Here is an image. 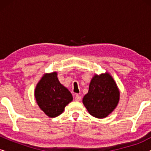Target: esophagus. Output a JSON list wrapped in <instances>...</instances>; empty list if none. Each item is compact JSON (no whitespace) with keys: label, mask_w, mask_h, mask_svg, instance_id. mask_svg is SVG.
I'll list each match as a JSON object with an SVG mask.
<instances>
[{"label":"esophagus","mask_w":151,"mask_h":151,"mask_svg":"<svg viewBox=\"0 0 151 151\" xmlns=\"http://www.w3.org/2000/svg\"><path fill=\"white\" fill-rule=\"evenodd\" d=\"M75 99H76V101H77V102H80V101L81 100L82 98H81V96H80V95L77 94V95H76V97H75Z\"/></svg>","instance_id":"1"}]
</instances>
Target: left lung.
<instances>
[{"instance_id": "8db88e82", "label": "left lung", "mask_w": 151, "mask_h": 151, "mask_svg": "<svg viewBox=\"0 0 151 151\" xmlns=\"http://www.w3.org/2000/svg\"><path fill=\"white\" fill-rule=\"evenodd\" d=\"M119 100V91L116 82L106 72L93 77L82 102L92 116L102 119L113 112Z\"/></svg>"}]
</instances>
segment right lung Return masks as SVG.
<instances>
[{"instance_id":"1","label":"right lung","mask_w":151,"mask_h":151,"mask_svg":"<svg viewBox=\"0 0 151 151\" xmlns=\"http://www.w3.org/2000/svg\"><path fill=\"white\" fill-rule=\"evenodd\" d=\"M57 75V72L44 74L35 88L37 104L49 117L62 114L65 106L73 100L71 93L59 82Z\"/></svg>"}]
</instances>
